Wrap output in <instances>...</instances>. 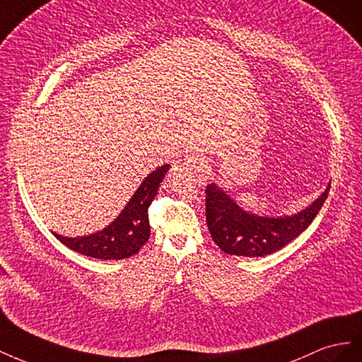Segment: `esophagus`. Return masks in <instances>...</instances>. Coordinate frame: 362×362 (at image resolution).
I'll return each mask as SVG.
<instances>
[{
  "instance_id": "obj_1",
  "label": "esophagus",
  "mask_w": 362,
  "mask_h": 362,
  "mask_svg": "<svg viewBox=\"0 0 362 362\" xmlns=\"http://www.w3.org/2000/svg\"><path fill=\"white\" fill-rule=\"evenodd\" d=\"M185 165H187L188 170L194 171L195 174L199 175V177L206 182L209 179L211 175V167H209V162L208 159H206L203 154L200 153H191L189 156H187V159H185Z\"/></svg>"
}]
</instances>
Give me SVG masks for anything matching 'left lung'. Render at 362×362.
I'll return each mask as SVG.
<instances>
[{"instance_id":"8db88e82","label":"left lung","mask_w":362,"mask_h":362,"mask_svg":"<svg viewBox=\"0 0 362 362\" xmlns=\"http://www.w3.org/2000/svg\"><path fill=\"white\" fill-rule=\"evenodd\" d=\"M330 183L308 208L293 215L262 216L236 203L216 183L206 188V223L214 243L227 255L267 256L296 240L313 223L327 199Z\"/></svg>"}]
</instances>
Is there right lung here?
Returning a JSON list of instances; mask_svg holds the SVG:
<instances>
[{"instance_id": "right-lung-1", "label": "right lung", "mask_w": 362, "mask_h": 362, "mask_svg": "<svg viewBox=\"0 0 362 362\" xmlns=\"http://www.w3.org/2000/svg\"><path fill=\"white\" fill-rule=\"evenodd\" d=\"M168 170L170 165H162L151 171L117 218L103 230L74 238L54 232L53 235L68 249L95 259H124L136 255L150 238L148 208Z\"/></svg>"}]
</instances>
